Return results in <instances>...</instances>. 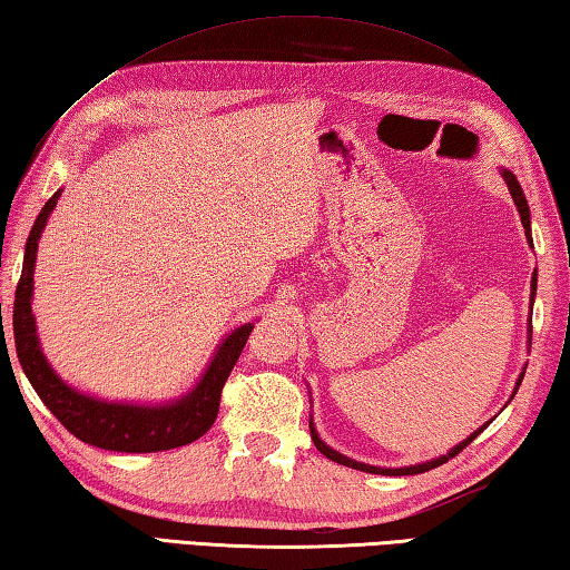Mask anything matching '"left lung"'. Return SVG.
<instances>
[{"instance_id": "8db88e82", "label": "left lung", "mask_w": 570, "mask_h": 570, "mask_svg": "<svg viewBox=\"0 0 570 570\" xmlns=\"http://www.w3.org/2000/svg\"><path fill=\"white\" fill-rule=\"evenodd\" d=\"M503 179H505V184H509V191H511V196H513V202H515V209H519V214H521V224H523V229H525V236H529V242H531V214H529V204H525V196H523V191H521V186H519V179L513 177L511 171H503ZM533 296H535V272H533V278H531V304H533ZM521 381H523V374H521V379H519V386H521ZM308 426H312V439H314V446L324 453L326 459H331V461H336V463H341V465H348V469H356V471H366V473H384V475H413V473H423V471H431V469H436V465H441V463H446L449 459H453V456H459V453L469 446V443L479 436V433L485 429H479L475 433H471L469 439H465L463 443H459L456 449H451L449 451V456H441V459H436V461H429V463H419V465H409V469H379V465H366V463H358V461H351V459H346V456H341L338 451H334V449H328L324 441L318 439V433H316V429H314V423L308 421Z\"/></svg>"}]
</instances>
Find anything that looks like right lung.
<instances>
[{
	"label": "right lung",
	"mask_w": 570,
	"mask_h": 570,
	"mask_svg": "<svg viewBox=\"0 0 570 570\" xmlns=\"http://www.w3.org/2000/svg\"><path fill=\"white\" fill-rule=\"evenodd\" d=\"M61 191H57L39 212L37 222L29 232L24 246V266L19 276L14 294V346L19 364H22L29 384L35 386L45 406L55 413L61 426L75 433L79 441L91 443L97 449L124 451V453H151L186 446L202 439L214 426L216 413H219L222 389L229 379L232 368L239 361L242 351L249 341L252 324L236 328L226 336L224 344L216 351L214 361L206 368L199 384L191 393L177 403L167 406H127V403H107L97 401L85 393L75 391L61 381L45 354L39 348L35 314H32V282H35V262H37V242L45 229L51 209L57 206Z\"/></svg>",
	"instance_id": "right-lung-1"
}]
</instances>
